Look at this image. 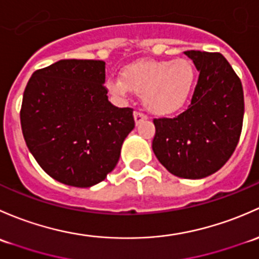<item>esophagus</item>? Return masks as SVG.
Masks as SVG:
<instances>
[{"mask_svg":"<svg viewBox=\"0 0 259 259\" xmlns=\"http://www.w3.org/2000/svg\"><path fill=\"white\" fill-rule=\"evenodd\" d=\"M146 119H147V116H146L145 113H142V112H138V111L135 112V122H136V124H140L141 122L146 121Z\"/></svg>","mask_w":259,"mask_h":259,"instance_id":"1","label":"esophagus"}]
</instances>
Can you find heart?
<instances>
[{
	"instance_id": "obj_1",
	"label": "heart",
	"mask_w": 259,
	"mask_h": 259,
	"mask_svg": "<svg viewBox=\"0 0 259 259\" xmlns=\"http://www.w3.org/2000/svg\"><path fill=\"white\" fill-rule=\"evenodd\" d=\"M196 81V68L186 58L175 61H138L122 71L121 79H111L112 93L142 95L146 108L156 114H172L187 102Z\"/></svg>"
}]
</instances>
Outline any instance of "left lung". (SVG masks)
Masks as SVG:
<instances>
[{
    "mask_svg": "<svg viewBox=\"0 0 259 259\" xmlns=\"http://www.w3.org/2000/svg\"><path fill=\"white\" fill-rule=\"evenodd\" d=\"M199 71L187 110L154 118L152 149L172 175L198 180L222 168L243 126L242 82L220 52L186 51Z\"/></svg>",
    "mask_w": 259,
    "mask_h": 259,
    "instance_id": "left-lung-1",
    "label": "left lung"
}]
</instances>
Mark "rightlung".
<instances>
[{
    "instance_id": "obj_1",
    "label": "right lung",
    "mask_w": 259,
    "mask_h": 259,
    "mask_svg": "<svg viewBox=\"0 0 259 259\" xmlns=\"http://www.w3.org/2000/svg\"><path fill=\"white\" fill-rule=\"evenodd\" d=\"M106 63L61 60L32 73L20 118L28 149L53 180L72 187L97 185L116 167L133 110L108 101Z\"/></svg>"
}]
</instances>
